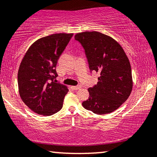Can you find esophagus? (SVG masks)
<instances>
[{
  "mask_svg": "<svg viewBox=\"0 0 157 157\" xmlns=\"http://www.w3.org/2000/svg\"><path fill=\"white\" fill-rule=\"evenodd\" d=\"M72 88L74 89V90H79V89H80L81 88H82V86L81 85H76V86H72Z\"/></svg>",
  "mask_w": 157,
  "mask_h": 157,
  "instance_id": "obj_1",
  "label": "esophagus"
}]
</instances>
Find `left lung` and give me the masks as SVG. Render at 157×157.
Wrapping results in <instances>:
<instances>
[{
    "instance_id": "8db88e82",
    "label": "left lung",
    "mask_w": 157,
    "mask_h": 157,
    "mask_svg": "<svg viewBox=\"0 0 157 157\" xmlns=\"http://www.w3.org/2000/svg\"><path fill=\"white\" fill-rule=\"evenodd\" d=\"M84 48L90 71L100 73L98 82L88 89L85 109L97 114L114 112L130 96L132 77L130 61L122 46L109 35L96 31L75 35Z\"/></svg>"
}]
</instances>
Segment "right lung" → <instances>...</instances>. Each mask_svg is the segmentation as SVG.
<instances>
[{"label": "right lung", "mask_w": 157, "mask_h": 157, "mask_svg": "<svg viewBox=\"0 0 157 157\" xmlns=\"http://www.w3.org/2000/svg\"><path fill=\"white\" fill-rule=\"evenodd\" d=\"M72 36V33H56L41 37L30 45L21 61L18 71L19 96L37 114L51 116L62 108L69 90L53 80L58 76V59Z\"/></svg>", "instance_id": "add662e5"}]
</instances>
